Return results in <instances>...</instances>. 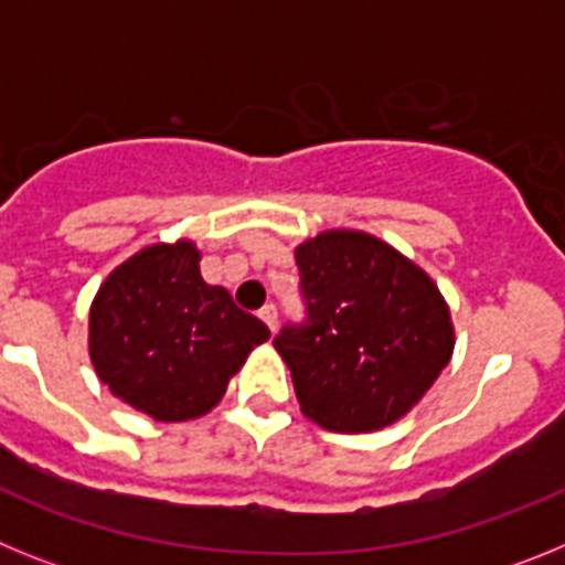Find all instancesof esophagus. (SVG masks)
Here are the masks:
<instances>
[{"label":"esophagus","mask_w":565,"mask_h":565,"mask_svg":"<svg viewBox=\"0 0 565 565\" xmlns=\"http://www.w3.org/2000/svg\"><path fill=\"white\" fill-rule=\"evenodd\" d=\"M259 319H263V322H266L268 328H277V306H271V302H268V306H263L259 308Z\"/></svg>","instance_id":"34e87169"}]
</instances>
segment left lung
<instances>
[{
    "label": "left lung",
    "instance_id": "8db88e82",
    "mask_svg": "<svg viewBox=\"0 0 565 565\" xmlns=\"http://www.w3.org/2000/svg\"><path fill=\"white\" fill-rule=\"evenodd\" d=\"M294 254L306 319L282 328L274 348L291 371L302 413L333 433L398 422L456 348L438 286L364 232H322Z\"/></svg>",
    "mask_w": 565,
    "mask_h": 565
}]
</instances>
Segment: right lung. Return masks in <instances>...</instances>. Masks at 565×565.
Listing matches in <instances>:
<instances>
[{"mask_svg":"<svg viewBox=\"0 0 565 565\" xmlns=\"http://www.w3.org/2000/svg\"><path fill=\"white\" fill-rule=\"evenodd\" d=\"M271 337L232 294L201 277L189 239L154 243L115 268L89 308V359L115 396L154 422H189L226 393Z\"/></svg>","mask_w":565,"mask_h":565,"instance_id":"1","label":"right lung"}]
</instances>
